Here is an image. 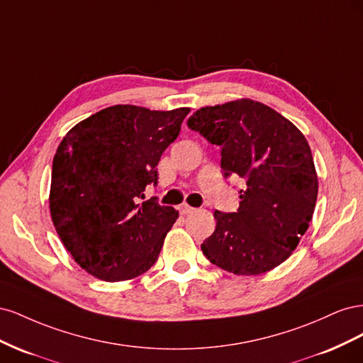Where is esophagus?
<instances>
[{"label":"esophagus","mask_w":363,"mask_h":363,"mask_svg":"<svg viewBox=\"0 0 363 363\" xmlns=\"http://www.w3.org/2000/svg\"><path fill=\"white\" fill-rule=\"evenodd\" d=\"M179 211H180V213L182 215H188V213H192L195 208L192 207V206H189V204H186V203H183V204H180V207H179Z\"/></svg>","instance_id":"esophagus-1"}]
</instances>
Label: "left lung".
I'll return each mask as SVG.
<instances>
[{
  "label": "left lung",
  "mask_w": 363,
  "mask_h": 363,
  "mask_svg": "<svg viewBox=\"0 0 363 363\" xmlns=\"http://www.w3.org/2000/svg\"><path fill=\"white\" fill-rule=\"evenodd\" d=\"M188 127L221 147L224 177L245 180L238 212L215 211L216 228L201 244L203 255L236 276L279 267L315 211L318 177L306 138L274 108L248 98L201 107Z\"/></svg>",
  "instance_id": "1"
}]
</instances>
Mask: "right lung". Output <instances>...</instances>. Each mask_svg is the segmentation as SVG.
Listing matches in <instances>:
<instances>
[{
	"mask_svg": "<svg viewBox=\"0 0 363 363\" xmlns=\"http://www.w3.org/2000/svg\"><path fill=\"white\" fill-rule=\"evenodd\" d=\"M191 112L118 104L72 127L52 160L50 212L63 245L96 279L123 281L155 265L179 212L144 199L162 152Z\"/></svg>",
	"mask_w": 363,
	"mask_h": 363,
	"instance_id": "1",
	"label": "right lung"
}]
</instances>
